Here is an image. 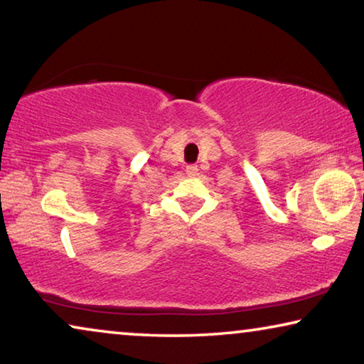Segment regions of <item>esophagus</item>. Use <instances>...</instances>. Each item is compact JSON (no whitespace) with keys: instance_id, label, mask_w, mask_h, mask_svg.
Segmentation results:
<instances>
[{"instance_id":"34e87169","label":"esophagus","mask_w":364,"mask_h":364,"mask_svg":"<svg viewBox=\"0 0 364 364\" xmlns=\"http://www.w3.org/2000/svg\"><path fill=\"white\" fill-rule=\"evenodd\" d=\"M186 175L188 176H196L198 175V166L196 165H188L186 166Z\"/></svg>"}]
</instances>
